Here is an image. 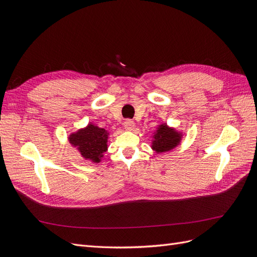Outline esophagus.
I'll use <instances>...</instances> for the list:
<instances>
[{
	"mask_svg": "<svg viewBox=\"0 0 257 257\" xmlns=\"http://www.w3.org/2000/svg\"><path fill=\"white\" fill-rule=\"evenodd\" d=\"M124 128H125L126 131H133L135 128L134 121L126 120L125 122H124Z\"/></svg>",
	"mask_w": 257,
	"mask_h": 257,
	"instance_id": "esophagus-1",
	"label": "esophagus"
}]
</instances>
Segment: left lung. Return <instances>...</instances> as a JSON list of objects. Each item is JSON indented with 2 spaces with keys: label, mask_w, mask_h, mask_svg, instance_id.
<instances>
[{
  "label": "left lung",
  "mask_w": 257,
  "mask_h": 257,
  "mask_svg": "<svg viewBox=\"0 0 257 257\" xmlns=\"http://www.w3.org/2000/svg\"><path fill=\"white\" fill-rule=\"evenodd\" d=\"M151 137V149L155 153L161 154L172 151L180 145L183 133L175 127L168 126L167 123H162L153 132Z\"/></svg>",
  "instance_id": "1"
}]
</instances>
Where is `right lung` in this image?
Masks as SVG:
<instances>
[{
	"instance_id": "obj_1",
	"label": "right lung",
	"mask_w": 257,
	"mask_h": 257,
	"mask_svg": "<svg viewBox=\"0 0 257 257\" xmlns=\"http://www.w3.org/2000/svg\"><path fill=\"white\" fill-rule=\"evenodd\" d=\"M108 136L109 132L107 130L90 122L87 126L69 134L67 139L83 160L98 164L108 149Z\"/></svg>"
}]
</instances>
